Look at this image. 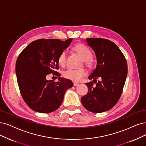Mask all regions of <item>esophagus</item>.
<instances>
[{
    "instance_id": "obj_1",
    "label": "esophagus",
    "mask_w": 146,
    "mask_h": 146,
    "mask_svg": "<svg viewBox=\"0 0 146 146\" xmlns=\"http://www.w3.org/2000/svg\"><path fill=\"white\" fill-rule=\"evenodd\" d=\"M79 85V84L78 83V82H74V83H73V85L74 86V87H76V86H78V85Z\"/></svg>"
}]
</instances>
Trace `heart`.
Returning a JSON list of instances; mask_svg holds the SVG:
<instances>
[{
	"label": "heart",
	"mask_w": 146,
	"mask_h": 146,
	"mask_svg": "<svg viewBox=\"0 0 146 146\" xmlns=\"http://www.w3.org/2000/svg\"><path fill=\"white\" fill-rule=\"evenodd\" d=\"M73 49L81 56L84 62L89 67L93 66V53L90 49L89 47L83 44H77L73 47ZM67 52L66 50H62L59 54L58 58V62L59 65L63 66L66 63ZM87 74V72L84 68H68L65 70L63 73L64 76L73 81H79L84 76Z\"/></svg>",
	"instance_id": "obj_1"
}]
</instances>
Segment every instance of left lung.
<instances>
[{
	"label": "left lung",
	"instance_id": "obj_1",
	"mask_svg": "<svg viewBox=\"0 0 146 146\" xmlns=\"http://www.w3.org/2000/svg\"><path fill=\"white\" fill-rule=\"evenodd\" d=\"M88 44L94 51L97 66L88 77L93 82L86 83L88 93L81 98L85 109L94 113L108 111L120 98L127 74L126 58L112 41L101 38H87ZM99 78L100 80H96Z\"/></svg>",
	"mask_w": 146,
	"mask_h": 146
}]
</instances>
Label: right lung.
Returning <instances> with one entry per match:
<instances>
[{
  "label": "right lung",
  "mask_w": 146,
  "mask_h": 146,
  "mask_svg": "<svg viewBox=\"0 0 146 146\" xmlns=\"http://www.w3.org/2000/svg\"><path fill=\"white\" fill-rule=\"evenodd\" d=\"M40 39L32 41L19 55L15 64L17 83L22 98L31 109L47 114L55 111L61 105L66 91L73 82L61 78L58 58L72 41ZM52 73L59 77L55 82L46 77Z\"/></svg>",
  "instance_id": "1"
}]
</instances>
